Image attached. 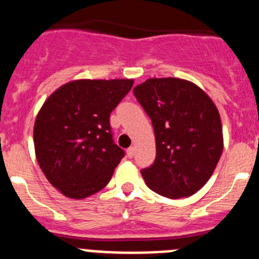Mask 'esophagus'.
I'll return each mask as SVG.
<instances>
[{
    "mask_svg": "<svg viewBox=\"0 0 259 259\" xmlns=\"http://www.w3.org/2000/svg\"><path fill=\"white\" fill-rule=\"evenodd\" d=\"M126 154H127V156H129V157L134 156V154H136V147H134V146H132V147L127 148Z\"/></svg>",
    "mask_w": 259,
    "mask_h": 259,
    "instance_id": "obj_1",
    "label": "esophagus"
}]
</instances>
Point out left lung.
Segmentation results:
<instances>
[{"label": "left lung", "mask_w": 259, "mask_h": 259, "mask_svg": "<svg viewBox=\"0 0 259 259\" xmlns=\"http://www.w3.org/2000/svg\"><path fill=\"white\" fill-rule=\"evenodd\" d=\"M133 92L155 133L156 159L141 170L146 185L170 199L197 193L223 152L217 105L201 87L181 78H148Z\"/></svg>", "instance_id": "1"}]
</instances>
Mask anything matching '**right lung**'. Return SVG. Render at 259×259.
I'll use <instances>...</instances> for the list:
<instances>
[{
  "label": "right lung",
  "instance_id": "right-lung-1",
  "mask_svg": "<svg viewBox=\"0 0 259 259\" xmlns=\"http://www.w3.org/2000/svg\"><path fill=\"white\" fill-rule=\"evenodd\" d=\"M134 79H75L58 87L36 116V160L65 197L83 199L111 180L123 151L113 143L109 114Z\"/></svg>",
  "mask_w": 259,
  "mask_h": 259
}]
</instances>
